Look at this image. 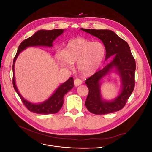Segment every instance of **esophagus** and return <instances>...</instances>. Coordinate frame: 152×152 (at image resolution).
Here are the masks:
<instances>
[{"label": "esophagus", "instance_id": "esophagus-1", "mask_svg": "<svg viewBox=\"0 0 152 152\" xmlns=\"http://www.w3.org/2000/svg\"><path fill=\"white\" fill-rule=\"evenodd\" d=\"M82 84V82L81 80H80L79 79H76L75 80H74V86L75 87H78L80 86L81 84Z\"/></svg>", "mask_w": 152, "mask_h": 152}]
</instances>
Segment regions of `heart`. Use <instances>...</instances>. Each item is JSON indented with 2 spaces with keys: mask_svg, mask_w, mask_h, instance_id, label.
<instances>
[{
  "mask_svg": "<svg viewBox=\"0 0 152 152\" xmlns=\"http://www.w3.org/2000/svg\"><path fill=\"white\" fill-rule=\"evenodd\" d=\"M106 49L99 41L92 42L83 37L69 40L63 51H59L56 59L62 67L70 68L77 61V69L85 76L91 75L98 70L105 56Z\"/></svg>",
  "mask_w": 152,
  "mask_h": 152,
  "instance_id": "b5f03b06",
  "label": "heart"
}]
</instances>
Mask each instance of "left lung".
Masks as SVG:
<instances>
[{
    "label": "left lung",
    "mask_w": 152,
    "mask_h": 152,
    "mask_svg": "<svg viewBox=\"0 0 152 152\" xmlns=\"http://www.w3.org/2000/svg\"><path fill=\"white\" fill-rule=\"evenodd\" d=\"M80 30L102 41L106 49L105 61L113 56L112 60L103 69L86 80L89 89L86 108L90 112L97 115L117 112L125 106L134 88L136 62L129 45L112 30L82 28ZM112 72L116 73L120 78L121 89L115 98L107 100L102 98L100 86L104 78Z\"/></svg>",
    "instance_id": "obj_1"
}]
</instances>
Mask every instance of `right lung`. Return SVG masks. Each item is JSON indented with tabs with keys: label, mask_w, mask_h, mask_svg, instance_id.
I'll return each mask as SVG.
<instances>
[{
	"label": "right lung",
	"mask_w": 152,
	"mask_h": 152,
	"mask_svg": "<svg viewBox=\"0 0 152 152\" xmlns=\"http://www.w3.org/2000/svg\"><path fill=\"white\" fill-rule=\"evenodd\" d=\"M65 31V29H55L52 30H40L32 35L30 37L25 39L20 44L18 49L16 56L13 60L12 72L13 79L12 84L14 89L16 91L18 96L22 100L27 109L30 112L38 114H53L59 111L63 104V98L65 94L70 91L73 87V79L70 77L66 82H63L58 88L54 91L49 98L44 101L43 102L39 103H34L25 99L18 91L16 84L15 75V65L18 56L19 54L26 49L27 48L34 46H42L46 48H51L53 46L54 40L58 37L60 36Z\"/></svg>",
	"instance_id": "1"
}]
</instances>
